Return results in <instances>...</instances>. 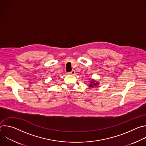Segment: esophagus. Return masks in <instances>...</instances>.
Returning <instances> with one entry per match:
<instances>
[{"label":"esophagus","instance_id":"esophagus-1","mask_svg":"<svg viewBox=\"0 0 146 146\" xmlns=\"http://www.w3.org/2000/svg\"><path fill=\"white\" fill-rule=\"evenodd\" d=\"M69 74H72V75H74V74H75V71H74V70H72L70 72H69Z\"/></svg>","mask_w":146,"mask_h":146}]
</instances>
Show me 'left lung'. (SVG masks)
Masks as SVG:
<instances>
[{
  "instance_id": "8db88e82",
  "label": "left lung",
  "mask_w": 146,
  "mask_h": 146,
  "mask_svg": "<svg viewBox=\"0 0 146 146\" xmlns=\"http://www.w3.org/2000/svg\"><path fill=\"white\" fill-rule=\"evenodd\" d=\"M99 84V82L94 80H91L90 82V84L89 86L91 87H96L97 86H98Z\"/></svg>"
}]
</instances>
